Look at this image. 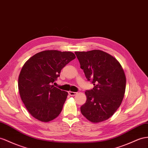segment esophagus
Returning <instances> with one entry per match:
<instances>
[{"instance_id": "esophagus-1", "label": "esophagus", "mask_w": 148, "mask_h": 148, "mask_svg": "<svg viewBox=\"0 0 148 148\" xmlns=\"http://www.w3.org/2000/svg\"><path fill=\"white\" fill-rule=\"evenodd\" d=\"M68 94H69V95H70V96H73L76 95L77 92H72V91H69V92H68Z\"/></svg>"}]
</instances>
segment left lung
Listing matches in <instances>:
<instances>
[{"label":"left lung","mask_w":148,"mask_h":148,"mask_svg":"<svg viewBox=\"0 0 148 148\" xmlns=\"http://www.w3.org/2000/svg\"><path fill=\"white\" fill-rule=\"evenodd\" d=\"M86 79L93 84L85 92L86 103L81 107L82 114L92 123L111 117L122 103L126 79L117 60L100 50L75 52Z\"/></svg>","instance_id":"obj_1"}]
</instances>
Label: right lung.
<instances>
[{
	"label": "right lung",
	"mask_w": 148,
	"mask_h": 148,
	"mask_svg": "<svg viewBox=\"0 0 148 148\" xmlns=\"http://www.w3.org/2000/svg\"><path fill=\"white\" fill-rule=\"evenodd\" d=\"M75 58L71 52L44 51L24 64L18 76V91L25 108L36 119L49 122L59 115L68 93L52 84L62 68Z\"/></svg>",
	"instance_id": "obj_1"
}]
</instances>
